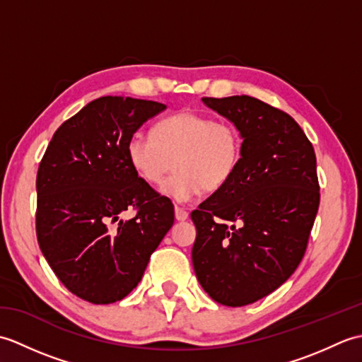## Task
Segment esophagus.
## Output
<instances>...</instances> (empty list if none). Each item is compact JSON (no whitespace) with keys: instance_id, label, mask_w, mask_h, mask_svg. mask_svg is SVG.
<instances>
[{"instance_id":"34e87169","label":"esophagus","mask_w":362,"mask_h":362,"mask_svg":"<svg viewBox=\"0 0 362 362\" xmlns=\"http://www.w3.org/2000/svg\"><path fill=\"white\" fill-rule=\"evenodd\" d=\"M188 218V211H185L180 206H175V219L177 221H185Z\"/></svg>"}]
</instances>
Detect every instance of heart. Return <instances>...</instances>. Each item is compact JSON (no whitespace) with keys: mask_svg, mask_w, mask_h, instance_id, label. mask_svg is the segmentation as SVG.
I'll return each instance as SVG.
<instances>
[{"mask_svg":"<svg viewBox=\"0 0 362 362\" xmlns=\"http://www.w3.org/2000/svg\"><path fill=\"white\" fill-rule=\"evenodd\" d=\"M126 153L136 175L151 185L165 179L175 160L177 173L160 191L185 204L204 189H222L233 179L241 163L243 135L232 122L182 110L157 121L152 134L135 132L127 140Z\"/></svg>","mask_w":362,"mask_h":362,"instance_id":"b5f03b06","label":"heart"}]
</instances>
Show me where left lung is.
<instances>
[{"mask_svg": "<svg viewBox=\"0 0 362 362\" xmlns=\"http://www.w3.org/2000/svg\"><path fill=\"white\" fill-rule=\"evenodd\" d=\"M202 103L238 127L243 156L233 179L191 213V257L204 291L235 308L280 288L302 261L320 202L316 153L294 118L257 98Z\"/></svg>", "mask_w": 362, "mask_h": 362, "instance_id": "left-lung-1", "label": "left lung"}]
</instances>
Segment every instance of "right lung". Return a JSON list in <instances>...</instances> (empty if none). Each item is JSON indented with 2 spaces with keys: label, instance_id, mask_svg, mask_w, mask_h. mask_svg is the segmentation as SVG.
Here are the masks:
<instances>
[{
  "label": "right lung",
  "instance_id": "right-lung-1",
  "mask_svg": "<svg viewBox=\"0 0 362 362\" xmlns=\"http://www.w3.org/2000/svg\"><path fill=\"white\" fill-rule=\"evenodd\" d=\"M165 109L98 98L56 130L38 166V245L64 286L90 303L124 298L174 224L171 199L138 177L126 153L129 138ZM129 209L136 216L124 220Z\"/></svg>",
  "mask_w": 362,
  "mask_h": 362
}]
</instances>
